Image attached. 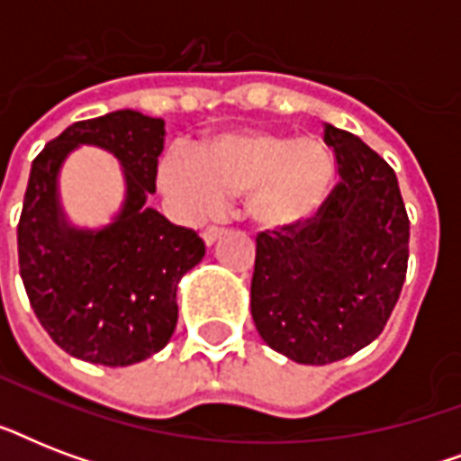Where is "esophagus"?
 Wrapping results in <instances>:
<instances>
[{
	"instance_id": "obj_1",
	"label": "esophagus",
	"mask_w": 461,
	"mask_h": 461,
	"mask_svg": "<svg viewBox=\"0 0 461 461\" xmlns=\"http://www.w3.org/2000/svg\"><path fill=\"white\" fill-rule=\"evenodd\" d=\"M222 234H224L222 224H208V227H205V231H203V237H205V241H208V244H212V241L222 237Z\"/></svg>"
}]
</instances>
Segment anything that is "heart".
I'll return each instance as SVG.
<instances>
[{
    "label": "heart",
    "mask_w": 461,
    "mask_h": 461,
    "mask_svg": "<svg viewBox=\"0 0 461 461\" xmlns=\"http://www.w3.org/2000/svg\"><path fill=\"white\" fill-rule=\"evenodd\" d=\"M332 172V155L321 140L249 129L203 140L194 158L167 155L162 184L201 210L215 208L220 198L246 195L251 220L287 227L321 208Z\"/></svg>",
    "instance_id": "obj_1"
}]
</instances>
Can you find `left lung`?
<instances>
[{
    "mask_svg": "<svg viewBox=\"0 0 461 461\" xmlns=\"http://www.w3.org/2000/svg\"><path fill=\"white\" fill-rule=\"evenodd\" d=\"M339 181L313 217L258 231L251 315L270 349L296 364L347 358L383 332L402 294L409 217L393 167L325 124Z\"/></svg>",
    "mask_w": 461,
    "mask_h": 461,
    "instance_id": "8db88e82",
    "label": "left lung"
}]
</instances>
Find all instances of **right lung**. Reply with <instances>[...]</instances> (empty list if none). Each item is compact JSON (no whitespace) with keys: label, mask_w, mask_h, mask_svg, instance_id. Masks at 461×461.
Masks as SVG:
<instances>
[{"label":"right lung","mask_w":461,"mask_h":461,"mask_svg":"<svg viewBox=\"0 0 461 461\" xmlns=\"http://www.w3.org/2000/svg\"><path fill=\"white\" fill-rule=\"evenodd\" d=\"M78 142L110 149L125 167V208L100 232L68 228L56 201V172ZM162 143V119L119 110L76 122L32 159L18 220L21 280L54 344L90 364L158 354L176 328V285L205 256L198 231L146 205Z\"/></svg>","instance_id":"add662e5"}]
</instances>
